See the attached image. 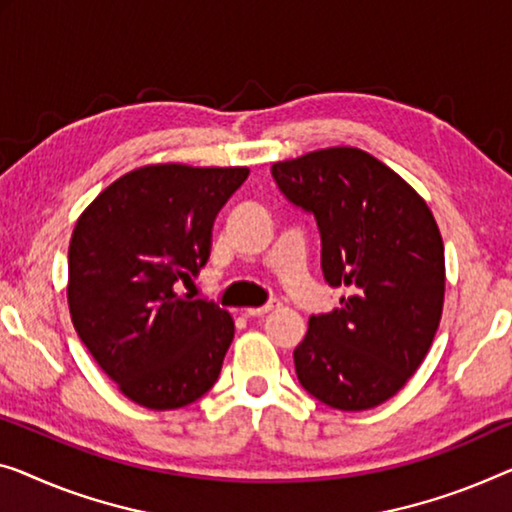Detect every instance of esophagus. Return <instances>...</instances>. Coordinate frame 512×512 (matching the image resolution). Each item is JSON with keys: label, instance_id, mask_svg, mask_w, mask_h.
Here are the masks:
<instances>
[{"label": "esophagus", "instance_id": "1", "mask_svg": "<svg viewBox=\"0 0 512 512\" xmlns=\"http://www.w3.org/2000/svg\"><path fill=\"white\" fill-rule=\"evenodd\" d=\"M278 308H280V301H269L266 305H262V308H248L246 315L248 317H264V315H269V312L278 310Z\"/></svg>", "mask_w": 512, "mask_h": 512}]
</instances>
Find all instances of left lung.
Listing matches in <instances>:
<instances>
[{"mask_svg": "<svg viewBox=\"0 0 512 512\" xmlns=\"http://www.w3.org/2000/svg\"><path fill=\"white\" fill-rule=\"evenodd\" d=\"M271 174L315 216L326 282L352 289L340 308L310 317L294 349L296 377L333 409L377 407L407 384L439 329L446 262L437 220L400 174L356 147L280 160Z\"/></svg>", "mask_w": 512, "mask_h": 512, "instance_id": "8db88e82", "label": "left lung"}]
</instances>
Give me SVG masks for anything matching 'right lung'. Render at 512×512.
<instances>
[{
	"instance_id": "1",
	"label": "right lung",
	"mask_w": 512,
	"mask_h": 512,
	"mask_svg": "<svg viewBox=\"0 0 512 512\" xmlns=\"http://www.w3.org/2000/svg\"><path fill=\"white\" fill-rule=\"evenodd\" d=\"M248 167L144 165L96 197L68 246L75 331L128 400L179 409L216 384L234 319L174 285L207 264L218 211Z\"/></svg>"
}]
</instances>
